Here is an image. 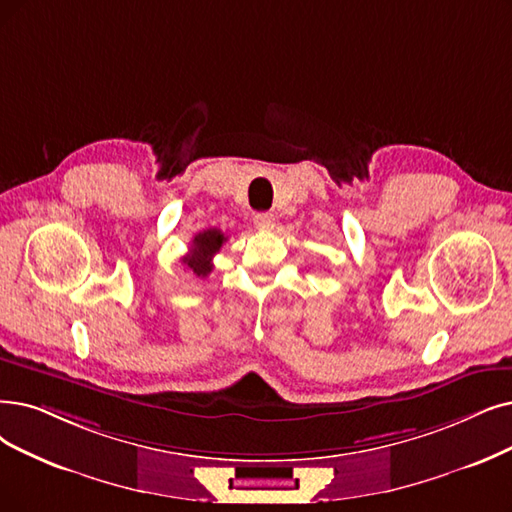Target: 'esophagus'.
Returning a JSON list of instances; mask_svg holds the SVG:
<instances>
[{
	"label": "esophagus",
	"mask_w": 512,
	"mask_h": 512,
	"mask_svg": "<svg viewBox=\"0 0 512 512\" xmlns=\"http://www.w3.org/2000/svg\"><path fill=\"white\" fill-rule=\"evenodd\" d=\"M254 224L262 231H271L275 227V216L269 212H258L254 214Z\"/></svg>",
	"instance_id": "esophagus-1"
}]
</instances>
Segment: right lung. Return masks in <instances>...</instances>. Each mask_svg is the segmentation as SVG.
Listing matches in <instances>:
<instances>
[{
    "mask_svg": "<svg viewBox=\"0 0 512 512\" xmlns=\"http://www.w3.org/2000/svg\"><path fill=\"white\" fill-rule=\"evenodd\" d=\"M224 241H227V237H224V233L218 229L197 233L191 241L189 254L182 256V264H185L187 269H191L197 277H208L214 269L212 258L222 248Z\"/></svg>",
    "mask_w": 512,
    "mask_h": 512,
    "instance_id": "add662e5",
    "label": "right lung"
}]
</instances>
